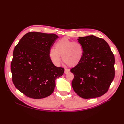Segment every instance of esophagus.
Here are the masks:
<instances>
[{
    "label": "esophagus",
    "mask_w": 124,
    "mask_h": 124,
    "mask_svg": "<svg viewBox=\"0 0 124 124\" xmlns=\"http://www.w3.org/2000/svg\"><path fill=\"white\" fill-rule=\"evenodd\" d=\"M69 71H70V69H69L65 68V73H67L68 72H69Z\"/></svg>",
    "instance_id": "obj_1"
}]
</instances>
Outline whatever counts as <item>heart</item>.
<instances>
[{
    "label": "heart",
    "instance_id": "heart-1",
    "mask_svg": "<svg viewBox=\"0 0 124 124\" xmlns=\"http://www.w3.org/2000/svg\"><path fill=\"white\" fill-rule=\"evenodd\" d=\"M84 48L82 44L71 40L67 37L59 39L55 44V48L49 51V57L55 65H58L63 61L70 67L78 65L82 61L84 55Z\"/></svg>",
    "mask_w": 124,
    "mask_h": 124
}]
</instances>
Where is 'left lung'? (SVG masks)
<instances>
[{
	"label": "left lung",
	"instance_id": "1",
	"mask_svg": "<svg viewBox=\"0 0 124 124\" xmlns=\"http://www.w3.org/2000/svg\"><path fill=\"white\" fill-rule=\"evenodd\" d=\"M78 40L84 53L81 62L70 70L74 74L73 89L84 99L100 97L108 92L114 78V54L102 38L92 35Z\"/></svg>",
	"mask_w": 124,
	"mask_h": 124
}]
</instances>
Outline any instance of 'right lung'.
Returning <instances> with one entry per match:
<instances>
[{
	"mask_svg": "<svg viewBox=\"0 0 124 124\" xmlns=\"http://www.w3.org/2000/svg\"><path fill=\"white\" fill-rule=\"evenodd\" d=\"M58 37L54 33L29 32L14 47L11 63L12 82L28 97L41 99L51 95L55 80L64 73L49 57V51Z\"/></svg>",
	"mask_w": 124,
	"mask_h": 124,
	"instance_id": "obj_1",
	"label": "right lung"
}]
</instances>
